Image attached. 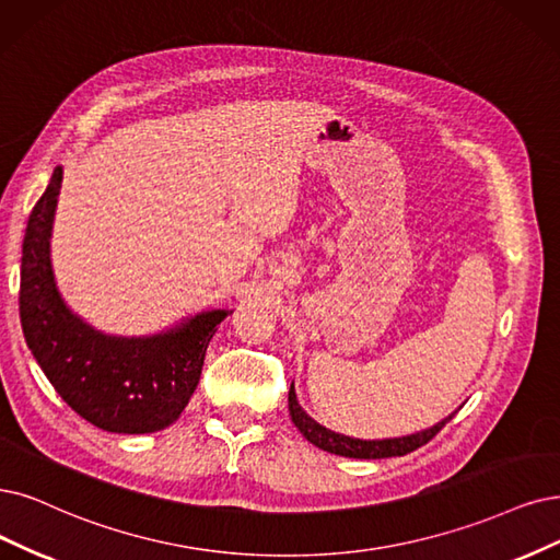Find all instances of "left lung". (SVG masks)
I'll use <instances>...</instances> for the list:
<instances>
[{
	"label": "left lung",
	"instance_id": "left-lung-1",
	"mask_svg": "<svg viewBox=\"0 0 560 560\" xmlns=\"http://www.w3.org/2000/svg\"><path fill=\"white\" fill-rule=\"evenodd\" d=\"M288 410H291V420L295 422V427L300 429L302 436L314 443L316 447L339 454V457H350V459H385V457H404V454L418 450L422 445H427L436 433L454 418V412L450 418H445L443 422L433 424L427 431L412 433V436H404V439H387V441H360V439H348L341 436V433L329 431L325 427H320L316 420H312L306 412L300 408L298 399H295V389L291 385V392H288Z\"/></svg>",
	"mask_w": 560,
	"mask_h": 560
}]
</instances>
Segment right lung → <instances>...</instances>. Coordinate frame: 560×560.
Listing matches in <instances>:
<instances>
[{
	"instance_id": "1",
	"label": "right lung",
	"mask_w": 560,
	"mask_h": 560,
	"mask_svg": "<svg viewBox=\"0 0 560 560\" xmlns=\"http://www.w3.org/2000/svg\"><path fill=\"white\" fill-rule=\"evenodd\" d=\"M61 168L27 219L20 265V325L34 360L80 418L115 433L171 427L200 381L207 346L225 312H207L168 335L117 339L75 318L52 283L48 237Z\"/></svg>"
}]
</instances>
